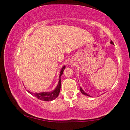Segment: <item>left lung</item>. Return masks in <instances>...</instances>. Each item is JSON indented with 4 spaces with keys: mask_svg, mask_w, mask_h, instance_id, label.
<instances>
[{
    "mask_svg": "<svg viewBox=\"0 0 130 130\" xmlns=\"http://www.w3.org/2000/svg\"><path fill=\"white\" fill-rule=\"evenodd\" d=\"M110 43H111V44H112V45H113V42L112 41H111V42H110ZM80 91H81V93H82L83 94H85V95H86V96H90V95H89V94H88L87 93H85V92H84V91H83V89L82 88H81V87H80Z\"/></svg>",
    "mask_w": 130,
    "mask_h": 130,
    "instance_id": "left-lung-1",
    "label": "left lung"
}]
</instances>
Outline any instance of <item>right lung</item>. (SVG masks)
<instances>
[{
    "instance_id": "obj_1",
    "label": "right lung",
    "mask_w": 130,
    "mask_h": 130,
    "mask_svg": "<svg viewBox=\"0 0 130 130\" xmlns=\"http://www.w3.org/2000/svg\"><path fill=\"white\" fill-rule=\"evenodd\" d=\"M65 69V66H63L62 68V69H61L60 76H59V81H58V84L57 85L56 88L55 89L54 91L51 92H40V93H32L30 91H28L29 93H30L32 95L36 97L39 100L46 101V102H49V101L53 100L57 98L58 96L59 93L60 92L61 89V77L62 76L63 73V72L64 69Z\"/></svg>"
}]
</instances>
